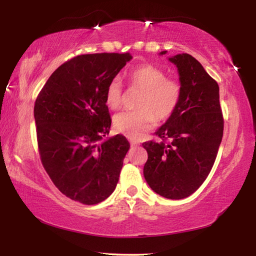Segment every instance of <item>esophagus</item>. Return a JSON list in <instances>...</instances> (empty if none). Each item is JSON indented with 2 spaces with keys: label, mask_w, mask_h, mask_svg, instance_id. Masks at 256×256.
I'll return each instance as SVG.
<instances>
[{
  "label": "esophagus",
  "mask_w": 256,
  "mask_h": 256,
  "mask_svg": "<svg viewBox=\"0 0 256 256\" xmlns=\"http://www.w3.org/2000/svg\"><path fill=\"white\" fill-rule=\"evenodd\" d=\"M130 144H131V146H138V144H140L136 140H133V138H131V140H130Z\"/></svg>",
  "instance_id": "obj_1"
}]
</instances>
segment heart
<instances>
[{
	"instance_id": "obj_1",
	"label": "heart",
	"mask_w": 256,
	"mask_h": 256,
	"mask_svg": "<svg viewBox=\"0 0 256 256\" xmlns=\"http://www.w3.org/2000/svg\"><path fill=\"white\" fill-rule=\"evenodd\" d=\"M130 84L141 90L136 110L118 112L112 118L115 130L130 138H140L152 128L156 120H166L174 114L182 98V86L176 79L151 64H142L130 72ZM106 105L118 110L123 102L122 84L118 78L107 86Z\"/></svg>"
}]
</instances>
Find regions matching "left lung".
Segmentation results:
<instances>
[{
  "mask_svg": "<svg viewBox=\"0 0 256 256\" xmlns=\"http://www.w3.org/2000/svg\"><path fill=\"white\" fill-rule=\"evenodd\" d=\"M166 54V50L160 53ZM177 66L182 98L156 136L142 144L148 152L144 175L156 193L170 200L193 194L209 175L224 134L219 86L190 54L170 58Z\"/></svg>",
  "mask_w": 256,
  "mask_h": 256,
  "instance_id": "8db88e82",
  "label": "left lung"
}]
</instances>
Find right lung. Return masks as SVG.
Wrapping results in <instances>:
<instances>
[{
    "label": "right lung",
    "mask_w": 256,
    "mask_h": 256,
    "mask_svg": "<svg viewBox=\"0 0 256 256\" xmlns=\"http://www.w3.org/2000/svg\"><path fill=\"white\" fill-rule=\"evenodd\" d=\"M131 60L130 53L76 56L56 68L34 102L42 164L73 201L97 204L118 185L130 144L120 134L102 140L112 124L105 94Z\"/></svg>",
    "instance_id": "obj_1"
}]
</instances>
